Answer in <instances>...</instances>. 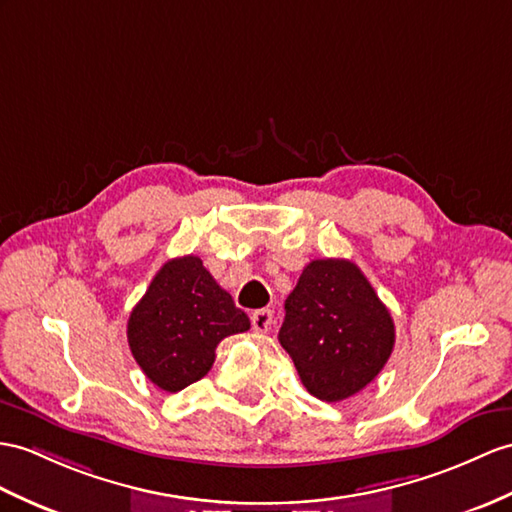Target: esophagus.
Instances as JSON below:
<instances>
[{
	"label": "esophagus",
	"instance_id": "obj_1",
	"mask_svg": "<svg viewBox=\"0 0 512 512\" xmlns=\"http://www.w3.org/2000/svg\"><path fill=\"white\" fill-rule=\"evenodd\" d=\"M271 321H273V313L269 308H260V310H254V313H252L254 332H267L271 328Z\"/></svg>",
	"mask_w": 512,
	"mask_h": 512
}]
</instances>
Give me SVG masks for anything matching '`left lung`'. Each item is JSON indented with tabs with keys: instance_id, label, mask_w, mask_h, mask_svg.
Listing matches in <instances>:
<instances>
[{
	"instance_id": "left-lung-1",
	"label": "left lung",
	"mask_w": 512,
	"mask_h": 512,
	"mask_svg": "<svg viewBox=\"0 0 512 512\" xmlns=\"http://www.w3.org/2000/svg\"><path fill=\"white\" fill-rule=\"evenodd\" d=\"M280 345L310 395L341 402L378 376L395 345V326L378 293L350 260L308 263L284 302Z\"/></svg>"
}]
</instances>
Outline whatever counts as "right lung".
Masks as SVG:
<instances>
[{
  "label": "right lung",
  "mask_w": 512,
  "mask_h": 512,
  "mask_svg": "<svg viewBox=\"0 0 512 512\" xmlns=\"http://www.w3.org/2000/svg\"><path fill=\"white\" fill-rule=\"evenodd\" d=\"M249 330V319L210 276L202 258L167 260L128 319L136 363L158 389L178 393L202 380L215 363L217 345Z\"/></svg>",
  "instance_id": "1"
}]
</instances>
